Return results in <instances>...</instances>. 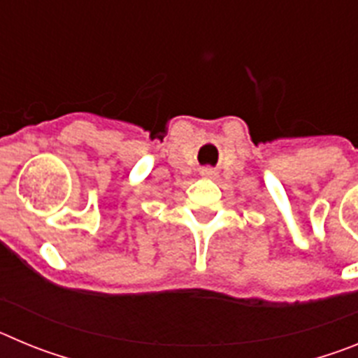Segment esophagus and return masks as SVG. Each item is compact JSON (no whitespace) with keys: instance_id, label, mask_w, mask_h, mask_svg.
<instances>
[{"instance_id":"1","label":"esophagus","mask_w":358,"mask_h":358,"mask_svg":"<svg viewBox=\"0 0 358 358\" xmlns=\"http://www.w3.org/2000/svg\"><path fill=\"white\" fill-rule=\"evenodd\" d=\"M201 176L202 177H208V179H211V177H215V170L213 169H202L201 170Z\"/></svg>"}]
</instances>
